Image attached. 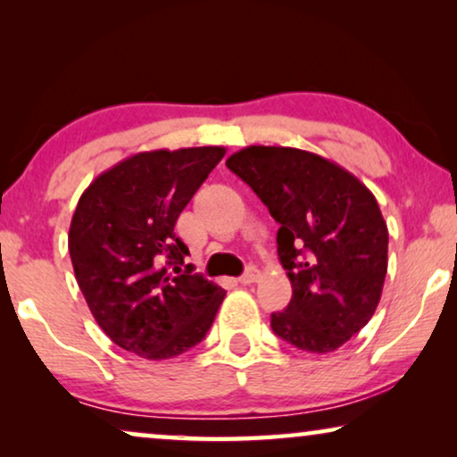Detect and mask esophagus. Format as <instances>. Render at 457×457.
Returning <instances> with one entry per match:
<instances>
[{
	"instance_id": "34e87169",
	"label": "esophagus",
	"mask_w": 457,
	"mask_h": 457,
	"mask_svg": "<svg viewBox=\"0 0 457 457\" xmlns=\"http://www.w3.org/2000/svg\"><path fill=\"white\" fill-rule=\"evenodd\" d=\"M258 277H260L258 268H247V270L243 272V277L239 278V283L241 285H252V283H255V280H258Z\"/></svg>"
}]
</instances>
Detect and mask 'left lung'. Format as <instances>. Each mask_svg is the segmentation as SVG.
<instances>
[{
    "mask_svg": "<svg viewBox=\"0 0 457 457\" xmlns=\"http://www.w3.org/2000/svg\"><path fill=\"white\" fill-rule=\"evenodd\" d=\"M280 224L278 260L293 295L274 312V335L310 353H330L377 312L389 230L377 199L352 172L295 147L249 145L227 160Z\"/></svg>",
    "mask_w": 457,
    "mask_h": 457,
    "instance_id": "left-lung-1",
    "label": "left lung"
}]
</instances>
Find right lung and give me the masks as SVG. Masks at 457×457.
Returning a JSON list of instances; mask_svg holds the SVG:
<instances>
[{
    "mask_svg": "<svg viewBox=\"0 0 457 457\" xmlns=\"http://www.w3.org/2000/svg\"><path fill=\"white\" fill-rule=\"evenodd\" d=\"M227 149L139 152L99 174L68 233L74 277L99 328L127 352L170 360L197 345L227 291L187 264L174 224Z\"/></svg>",
    "mask_w": 457,
    "mask_h": 457,
    "instance_id": "obj_1",
    "label": "right lung"
}]
</instances>
